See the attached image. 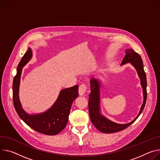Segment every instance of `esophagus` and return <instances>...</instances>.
<instances>
[{"instance_id":"1","label":"esophagus","mask_w":160,"mask_h":160,"mask_svg":"<svg viewBox=\"0 0 160 160\" xmlns=\"http://www.w3.org/2000/svg\"><path fill=\"white\" fill-rule=\"evenodd\" d=\"M87 91V86L85 84H82L80 85L78 89V92L80 96H83Z\"/></svg>"}]
</instances>
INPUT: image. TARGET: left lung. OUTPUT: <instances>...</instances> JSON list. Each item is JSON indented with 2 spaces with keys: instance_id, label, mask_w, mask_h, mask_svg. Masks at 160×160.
I'll return each mask as SVG.
<instances>
[{
  "instance_id": "obj_1",
  "label": "left lung",
  "mask_w": 160,
  "mask_h": 160,
  "mask_svg": "<svg viewBox=\"0 0 160 160\" xmlns=\"http://www.w3.org/2000/svg\"><path fill=\"white\" fill-rule=\"evenodd\" d=\"M126 55L122 61L121 65L130 62L136 69L140 79L141 85L143 89V101L137 117L132 122L128 124H120L115 123L102 115L100 113V82L93 78L90 80L91 93L89 98V112L91 120L94 126L99 132L105 133H112L120 132L133 124L142 112L147 99V78L143 69V61L140 55L133 49L126 50Z\"/></svg>"
}]
</instances>
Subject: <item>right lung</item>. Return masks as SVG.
Instances as JSON below:
<instances>
[{
  "mask_svg": "<svg viewBox=\"0 0 160 160\" xmlns=\"http://www.w3.org/2000/svg\"><path fill=\"white\" fill-rule=\"evenodd\" d=\"M32 56V50L28 48L18 65L17 75L12 82L14 107L19 117L32 129L40 133L55 135L59 133L67 124L72 103L78 96V85L62 89L55 103L46 112L34 115L26 113L19 99V87L22 68L31 60Z\"/></svg>",
  "mask_w": 160,
  "mask_h": 160,
  "instance_id": "1",
  "label": "right lung"
}]
</instances>
